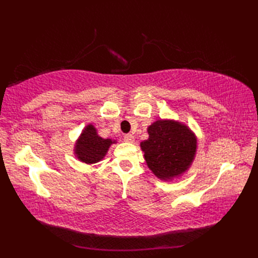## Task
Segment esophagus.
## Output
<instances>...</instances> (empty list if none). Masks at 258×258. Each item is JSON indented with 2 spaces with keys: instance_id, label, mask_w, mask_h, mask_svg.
I'll return each mask as SVG.
<instances>
[{
  "instance_id": "esophagus-1",
  "label": "esophagus",
  "mask_w": 258,
  "mask_h": 258,
  "mask_svg": "<svg viewBox=\"0 0 258 258\" xmlns=\"http://www.w3.org/2000/svg\"><path fill=\"white\" fill-rule=\"evenodd\" d=\"M134 136L132 134H126L124 135V141L127 142V143H133L134 142Z\"/></svg>"
}]
</instances>
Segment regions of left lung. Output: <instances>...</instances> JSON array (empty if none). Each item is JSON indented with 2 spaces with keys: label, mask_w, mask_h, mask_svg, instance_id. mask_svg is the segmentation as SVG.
I'll list each match as a JSON object with an SVG mask.
<instances>
[{
  "label": "left lung",
  "mask_w": 258,
  "mask_h": 258,
  "mask_svg": "<svg viewBox=\"0 0 258 258\" xmlns=\"http://www.w3.org/2000/svg\"><path fill=\"white\" fill-rule=\"evenodd\" d=\"M149 139L141 143L147 166L155 176L172 180L185 173L194 161L195 134L173 119H158L147 127Z\"/></svg>",
  "instance_id": "8db88e82"
}]
</instances>
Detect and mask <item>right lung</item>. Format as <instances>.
<instances>
[{
    "instance_id": "1",
    "label": "right lung",
    "mask_w": 258,
    "mask_h": 258,
    "mask_svg": "<svg viewBox=\"0 0 258 258\" xmlns=\"http://www.w3.org/2000/svg\"><path fill=\"white\" fill-rule=\"evenodd\" d=\"M114 143H116V141L101 138L94 126L89 124L81 133L79 140L76 141L74 154L81 162L94 164L103 160L109 146Z\"/></svg>"
}]
</instances>
